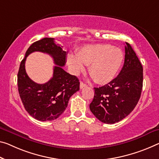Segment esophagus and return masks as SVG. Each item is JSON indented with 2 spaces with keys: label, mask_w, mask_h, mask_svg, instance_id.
<instances>
[{
  "label": "esophagus",
  "mask_w": 159,
  "mask_h": 159,
  "mask_svg": "<svg viewBox=\"0 0 159 159\" xmlns=\"http://www.w3.org/2000/svg\"><path fill=\"white\" fill-rule=\"evenodd\" d=\"M80 89H82V88H84V87H87V84H85L84 83H83L82 82H80Z\"/></svg>",
  "instance_id": "esophagus-1"
}]
</instances>
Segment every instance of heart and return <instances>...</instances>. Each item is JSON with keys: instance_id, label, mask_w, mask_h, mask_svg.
I'll return each mask as SVG.
<instances>
[{"instance_id": "heart-1", "label": "heart", "mask_w": 159, "mask_h": 159, "mask_svg": "<svg viewBox=\"0 0 159 159\" xmlns=\"http://www.w3.org/2000/svg\"><path fill=\"white\" fill-rule=\"evenodd\" d=\"M124 53L120 48L109 44L87 45L82 48L77 55L70 54L67 62L72 71L78 75L89 65V73L98 84H107L113 80L124 62Z\"/></svg>"}]
</instances>
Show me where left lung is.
Here are the masks:
<instances>
[{
    "label": "left lung",
    "mask_w": 159,
    "mask_h": 159,
    "mask_svg": "<svg viewBox=\"0 0 159 159\" xmlns=\"http://www.w3.org/2000/svg\"><path fill=\"white\" fill-rule=\"evenodd\" d=\"M142 87L143 67L133 48L126 43L125 59L120 73L108 84L94 88L90 110L103 123L119 122L135 108Z\"/></svg>",
    "instance_id": "1"
}]
</instances>
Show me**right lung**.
I'll return each mask as SVG.
<instances>
[{
  "label": "right lung",
  "mask_w": 159,
  "mask_h": 159,
  "mask_svg": "<svg viewBox=\"0 0 159 159\" xmlns=\"http://www.w3.org/2000/svg\"><path fill=\"white\" fill-rule=\"evenodd\" d=\"M54 40L45 38L32 44L21 61L18 73V92L23 106L30 116L42 121L58 118L67 108L70 97L80 89L78 78L62 68L66 63L67 52ZM34 52L50 54L57 65L54 67L53 77L45 84L33 82L26 73V58Z\"/></svg>",
  "instance_id": "add662e5"
}]
</instances>
